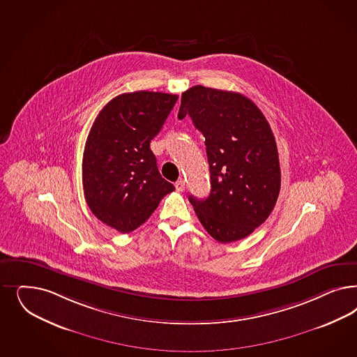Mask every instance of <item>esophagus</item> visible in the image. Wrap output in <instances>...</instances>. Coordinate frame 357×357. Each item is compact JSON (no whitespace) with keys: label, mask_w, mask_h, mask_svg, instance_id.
I'll return each mask as SVG.
<instances>
[{"label":"esophagus","mask_w":357,"mask_h":357,"mask_svg":"<svg viewBox=\"0 0 357 357\" xmlns=\"http://www.w3.org/2000/svg\"><path fill=\"white\" fill-rule=\"evenodd\" d=\"M176 189L178 190V192H184L185 190V181L184 180H178V181H176Z\"/></svg>","instance_id":"obj_1"}]
</instances>
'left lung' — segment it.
Returning a JSON list of instances; mask_svg holds the SVG:
<instances>
[{
    "label": "left lung",
    "instance_id": "obj_1",
    "mask_svg": "<svg viewBox=\"0 0 357 357\" xmlns=\"http://www.w3.org/2000/svg\"><path fill=\"white\" fill-rule=\"evenodd\" d=\"M186 115L205 137L211 183L206 199L189 201L215 241H241L276 205L281 171L273 132L250 98L202 85L183 93L178 118Z\"/></svg>",
    "mask_w": 357,
    "mask_h": 357
}]
</instances>
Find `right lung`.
Masks as SVG:
<instances>
[{
	"instance_id": "1",
	"label": "right lung",
	"mask_w": 357,
	"mask_h": 357,
	"mask_svg": "<svg viewBox=\"0 0 357 357\" xmlns=\"http://www.w3.org/2000/svg\"><path fill=\"white\" fill-rule=\"evenodd\" d=\"M168 93H123L97 115L82 156L93 214L122 234L143 225L174 186L161 177L150 143L177 102Z\"/></svg>"
}]
</instances>
